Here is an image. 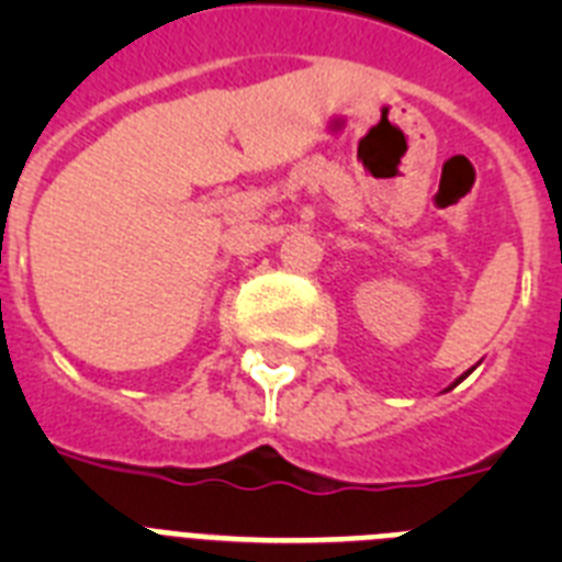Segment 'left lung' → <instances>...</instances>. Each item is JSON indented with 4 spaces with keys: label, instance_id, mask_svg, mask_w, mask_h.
<instances>
[{
    "label": "left lung",
    "instance_id": "8db88e82",
    "mask_svg": "<svg viewBox=\"0 0 562 562\" xmlns=\"http://www.w3.org/2000/svg\"><path fill=\"white\" fill-rule=\"evenodd\" d=\"M467 374H470V371H467ZM467 374H464V376H467ZM464 376H461V380H464ZM461 380H459V382H461Z\"/></svg>",
    "mask_w": 562,
    "mask_h": 562
}]
</instances>
